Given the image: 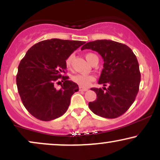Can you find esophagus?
I'll return each mask as SVG.
<instances>
[{
	"label": "esophagus",
	"instance_id": "34e87169",
	"mask_svg": "<svg viewBox=\"0 0 160 160\" xmlns=\"http://www.w3.org/2000/svg\"><path fill=\"white\" fill-rule=\"evenodd\" d=\"M88 89L87 88H83V87H80V91H82V92H86L87 91Z\"/></svg>",
	"mask_w": 160,
	"mask_h": 160
}]
</instances>
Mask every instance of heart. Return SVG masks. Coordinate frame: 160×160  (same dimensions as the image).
Wrapping results in <instances>:
<instances>
[{"label":"heart","mask_w":160,"mask_h":160,"mask_svg":"<svg viewBox=\"0 0 160 160\" xmlns=\"http://www.w3.org/2000/svg\"><path fill=\"white\" fill-rule=\"evenodd\" d=\"M95 56H97L96 55L93 54V53H86V58L89 64L91 63L92 61L93 58ZM74 58V54H71L70 56L68 57L67 59L65 61V65L66 67L68 68H71V65H72V62H73V59ZM71 80H72L73 82H74L75 83L78 84L79 86H82V87H86L89 85V83L94 80V78L91 75H85V74H77L72 76L71 78Z\"/></svg>","instance_id":"b5f03b06"}]
</instances>
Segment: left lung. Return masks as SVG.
I'll return each instance as SVG.
<instances>
[{
	"mask_svg": "<svg viewBox=\"0 0 160 160\" xmlns=\"http://www.w3.org/2000/svg\"><path fill=\"white\" fill-rule=\"evenodd\" d=\"M86 49L96 51L104 59L98 82L108 86L92 88L97 99L89 102V109L104 118H117L130 108L138 92L141 73L136 56L128 46L111 40L89 42L81 50Z\"/></svg>",
	"mask_w": 160,
	"mask_h": 160,
	"instance_id": "left-lung-1",
	"label": "left lung"
}]
</instances>
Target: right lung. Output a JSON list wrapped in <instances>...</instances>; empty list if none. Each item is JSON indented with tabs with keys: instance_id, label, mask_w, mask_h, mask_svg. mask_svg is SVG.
<instances>
[{
	"instance_id": "add662e5",
	"label": "right lung",
	"mask_w": 160,
	"mask_h": 160,
	"mask_svg": "<svg viewBox=\"0 0 160 160\" xmlns=\"http://www.w3.org/2000/svg\"><path fill=\"white\" fill-rule=\"evenodd\" d=\"M85 43L57 38L43 40L31 47L21 60L16 75L18 92L25 108L37 119L52 120L67 111L71 95L79 87L62 75L67 68L65 61ZM59 78L63 83L56 90L54 84Z\"/></svg>"
}]
</instances>
